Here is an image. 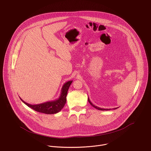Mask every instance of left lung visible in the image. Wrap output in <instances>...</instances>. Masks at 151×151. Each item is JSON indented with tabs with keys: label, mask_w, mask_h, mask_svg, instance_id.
Listing matches in <instances>:
<instances>
[{
	"label": "left lung",
	"mask_w": 151,
	"mask_h": 151,
	"mask_svg": "<svg viewBox=\"0 0 151 151\" xmlns=\"http://www.w3.org/2000/svg\"><path fill=\"white\" fill-rule=\"evenodd\" d=\"M88 102L90 103V104L92 106H93L94 107H95L96 109H98V110H100V111H109V110H111V109H103V108H100V107H97V106H96L94 104H93L91 102V101L90 100V99H89V97H88ZM118 107H116V108H114L113 109H117Z\"/></svg>",
	"instance_id": "8db88e82"
}]
</instances>
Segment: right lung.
Here are the masks:
<instances>
[{
	"instance_id": "right-lung-1",
	"label": "right lung",
	"mask_w": 151,
	"mask_h": 151,
	"mask_svg": "<svg viewBox=\"0 0 151 151\" xmlns=\"http://www.w3.org/2000/svg\"><path fill=\"white\" fill-rule=\"evenodd\" d=\"M72 81H69L64 83L61 88V94L58 99L38 104H31L25 102L20 98L24 104L36 112L44 113L45 114H55L59 112L66 103V96L68 90Z\"/></svg>"
}]
</instances>
